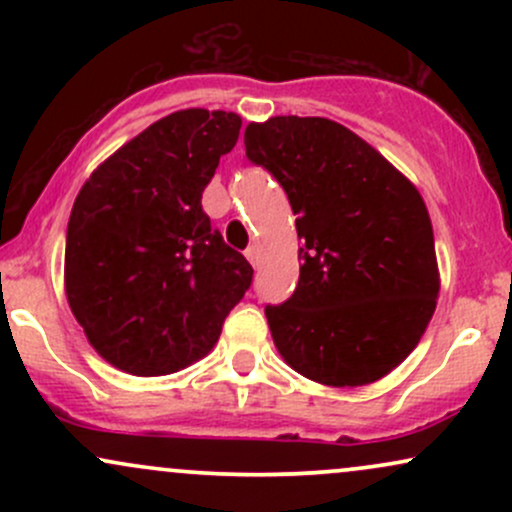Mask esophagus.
Instances as JSON below:
<instances>
[{
	"label": "esophagus",
	"mask_w": 512,
	"mask_h": 512,
	"mask_svg": "<svg viewBox=\"0 0 512 512\" xmlns=\"http://www.w3.org/2000/svg\"><path fill=\"white\" fill-rule=\"evenodd\" d=\"M245 257H248L252 267H257V264H260V248H257V245H250V248L245 250Z\"/></svg>",
	"instance_id": "obj_1"
}]
</instances>
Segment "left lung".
Returning a JSON list of instances; mask_svg holds the SVG:
<instances>
[{
	"label": "left lung",
	"instance_id": "8db88e82",
	"mask_svg": "<svg viewBox=\"0 0 512 512\" xmlns=\"http://www.w3.org/2000/svg\"><path fill=\"white\" fill-rule=\"evenodd\" d=\"M245 156L284 187L301 240L298 286L264 308L276 349L315 383H375L414 351L436 310V245L419 190L325 117L252 122Z\"/></svg>",
	"mask_w": 512,
	"mask_h": 512
}]
</instances>
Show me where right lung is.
Returning a JSON list of instances; mask_svg holds the SVG:
<instances>
[{
	"instance_id": "right-lung-1",
	"label": "right lung",
	"mask_w": 512,
	"mask_h": 512,
	"mask_svg": "<svg viewBox=\"0 0 512 512\" xmlns=\"http://www.w3.org/2000/svg\"><path fill=\"white\" fill-rule=\"evenodd\" d=\"M240 117H163L93 170L67 226L64 286L88 342L115 368L168 375L209 354L252 284L202 209Z\"/></svg>"
}]
</instances>
